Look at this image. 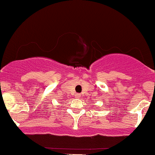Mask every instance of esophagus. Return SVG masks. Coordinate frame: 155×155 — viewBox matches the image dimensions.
<instances>
[{"label": "esophagus", "mask_w": 155, "mask_h": 155, "mask_svg": "<svg viewBox=\"0 0 155 155\" xmlns=\"http://www.w3.org/2000/svg\"><path fill=\"white\" fill-rule=\"evenodd\" d=\"M80 96H81V95H80V94H76V97H78V98H79Z\"/></svg>", "instance_id": "1"}]
</instances>
